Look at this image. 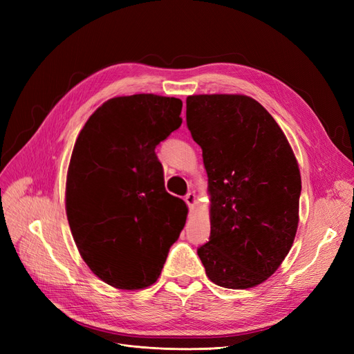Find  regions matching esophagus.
<instances>
[{"label": "esophagus", "mask_w": 354, "mask_h": 354, "mask_svg": "<svg viewBox=\"0 0 354 354\" xmlns=\"http://www.w3.org/2000/svg\"><path fill=\"white\" fill-rule=\"evenodd\" d=\"M185 201H186V203L189 205V208H190V211H194V207H195V203H196V195L195 194H187L186 196H185Z\"/></svg>", "instance_id": "esophagus-1"}]
</instances>
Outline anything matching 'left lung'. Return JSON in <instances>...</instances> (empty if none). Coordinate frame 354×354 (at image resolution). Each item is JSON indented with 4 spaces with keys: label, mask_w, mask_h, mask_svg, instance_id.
I'll return each mask as SVG.
<instances>
[{
    "label": "left lung",
    "mask_w": 354,
    "mask_h": 354,
    "mask_svg": "<svg viewBox=\"0 0 354 354\" xmlns=\"http://www.w3.org/2000/svg\"><path fill=\"white\" fill-rule=\"evenodd\" d=\"M186 121L208 174L211 233L198 248L207 276L230 289L260 285L285 260L298 227L301 176L292 149L248 95H189Z\"/></svg>",
    "instance_id": "1"
}]
</instances>
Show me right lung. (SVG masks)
<instances>
[{"label":"right lung","mask_w":354,"mask_h":354,"mask_svg":"<svg viewBox=\"0 0 354 354\" xmlns=\"http://www.w3.org/2000/svg\"><path fill=\"white\" fill-rule=\"evenodd\" d=\"M176 97L104 102L75 142L66 216L82 260L120 289L151 286L183 230L187 207L169 195L155 147L181 125Z\"/></svg>","instance_id":"obj_1"}]
</instances>
